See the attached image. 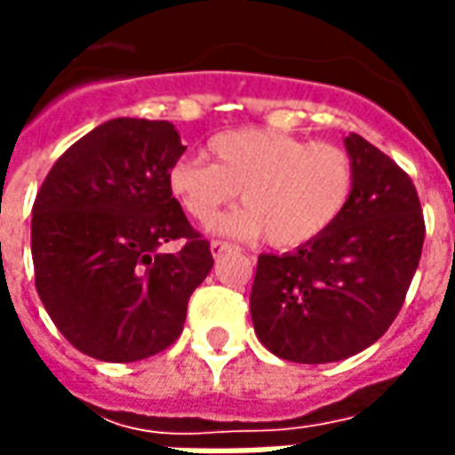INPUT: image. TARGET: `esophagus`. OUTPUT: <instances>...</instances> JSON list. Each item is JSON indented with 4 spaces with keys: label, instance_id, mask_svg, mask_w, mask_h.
I'll return each instance as SVG.
<instances>
[{
    "label": "esophagus",
    "instance_id": "obj_1",
    "mask_svg": "<svg viewBox=\"0 0 455 455\" xmlns=\"http://www.w3.org/2000/svg\"><path fill=\"white\" fill-rule=\"evenodd\" d=\"M234 248H236V245L227 243V241H212V245H210V251H212V255H214V258L228 253V251H234Z\"/></svg>",
    "mask_w": 455,
    "mask_h": 455
}]
</instances>
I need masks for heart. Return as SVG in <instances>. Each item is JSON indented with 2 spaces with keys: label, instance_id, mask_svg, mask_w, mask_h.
Segmentation results:
<instances>
[{
  "label": "heart",
  "instance_id": "b5f03b06",
  "mask_svg": "<svg viewBox=\"0 0 455 455\" xmlns=\"http://www.w3.org/2000/svg\"><path fill=\"white\" fill-rule=\"evenodd\" d=\"M212 164L180 159L168 168V190L195 221L207 224L236 200L243 210L219 219L217 234L260 236L296 248L325 234L355 195V161L338 144L306 142L267 127L214 134Z\"/></svg>",
  "mask_w": 455,
  "mask_h": 455
}]
</instances>
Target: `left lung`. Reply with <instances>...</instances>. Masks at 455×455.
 Segmentation results:
<instances>
[{
  "label": "left lung",
  "mask_w": 455,
  "mask_h": 455,
  "mask_svg": "<svg viewBox=\"0 0 455 455\" xmlns=\"http://www.w3.org/2000/svg\"><path fill=\"white\" fill-rule=\"evenodd\" d=\"M356 185L347 210L294 253L258 258L251 318L272 355L328 364L362 352L403 308L425 217L410 176L359 134L345 140Z\"/></svg>",
  "instance_id": "1"
}]
</instances>
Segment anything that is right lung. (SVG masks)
Masks as SVG:
<instances>
[{
  "mask_svg": "<svg viewBox=\"0 0 455 455\" xmlns=\"http://www.w3.org/2000/svg\"><path fill=\"white\" fill-rule=\"evenodd\" d=\"M166 120L116 117L55 161L30 219L36 289L74 347L100 362H140L183 332L188 299L210 275L202 238L168 190L183 156ZM183 240L178 254H159Z\"/></svg>",
  "mask_w": 455,
  "mask_h": 455,
  "instance_id": "obj_1",
  "label": "right lung"
}]
</instances>
